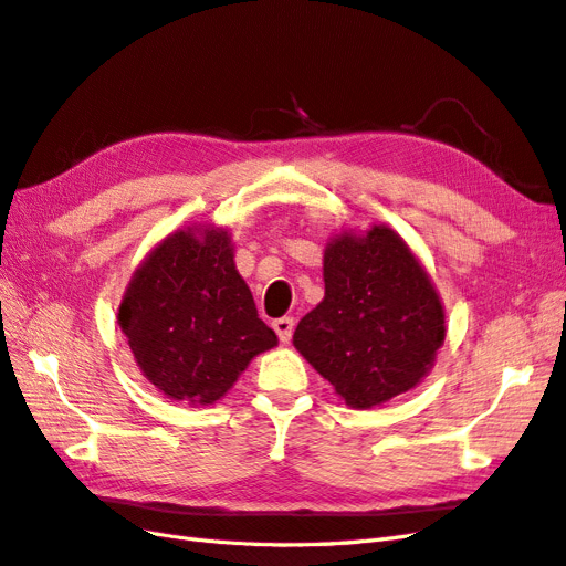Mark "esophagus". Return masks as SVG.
<instances>
[{"instance_id":"1","label":"esophagus","mask_w":566,"mask_h":566,"mask_svg":"<svg viewBox=\"0 0 566 566\" xmlns=\"http://www.w3.org/2000/svg\"><path fill=\"white\" fill-rule=\"evenodd\" d=\"M271 325H273V331H276V335H279V339H281V342H290V337H293V331H295V318L283 316V318H276V321H273Z\"/></svg>"}]
</instances>
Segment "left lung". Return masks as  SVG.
Returning a JSON list of instances; mask_svg holds the SVG:
<instances>
[{
    "instance_id": "8db88e82",
    "label": "left lung",
    "mask_w": 566,
    "mask_h": 566,
    "mask_svg": "<svg viewBox=\"0 0 566 566\" xmlns=\"http://www.w3.org/2000/svg\"><path fill=\"white\" fill-rule=\"evenodd\" d=\"M325 297L295 349L347 406L366 410L413 389L434 366L447 314L430 273L385 224L342 231L323 252Z\"/></svg>"
}]
</instances>
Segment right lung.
I'll return each mask as SVG.
<instances>
[{"label": "right lung", "mask_w": 566, "mask_h": 566, "mask_svg": "<svg viewBox=\"0 0 566 566\" xmlns=\"http://www.w3.org/2000/svg\"><path fill=\"white\" fill-rule=\"evenodd\" d=\"M117 323L144 378L191 406L219 401L256 354L279 345L219 227H186L153 248L134 271Z\"/></svg>", "instance_id": "obj_1"}]
</instances>
